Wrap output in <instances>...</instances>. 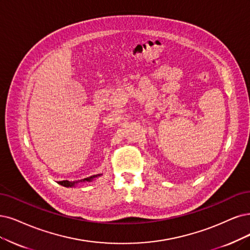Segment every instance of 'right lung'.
<instances>
[{"mask_svg": "<svg viewBox=\"0 0 250 250\" xmlns=\"http://www.w3.org/2000/svg\"><path fill=\"white\" fill-rule=\"evenodd\" d=\"M98 176H101V174H98V175H94V176H90V177H87V178H84V179H81V180H78V181H69V180H62V181H59V184H61V186L62 187H66V188H73L75 184L79 183V182H85V181H91L92 179H95L96 177Z\"/></svg>", "mask_w": 250, "mask_h": 250, "instance_id": "add662e5", "label": "right lung"}]
</instances>
